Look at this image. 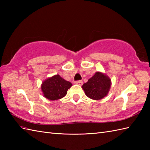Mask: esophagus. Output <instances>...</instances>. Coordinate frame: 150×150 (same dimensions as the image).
Masks as SVG:
<instances>
[{
    "instance_id": "1",
    "label": "esophagus",
    "mask_w": 150,
    "mask_h": 150,
    "mask_svg": "<svg viewBox=\"0 0 150 150\" xmlns=\"http://www.w3.org/2000/svg\"><path fill=\"white\" fill-rule=\"evenodd\" d=\"M75 83L77 84H78V85H79V86H82L83 82H82V81H76Z\"/></svg>"
}]
</instances>
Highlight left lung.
I'll use <instances>...</instances> for the list:
<instances>
[{
	"instance_id": "8db88e82",
	"label": "left lung",
	"mask_w": 150,
	"mask_h": 150,
	"mask_svg": "<svg viewBox=\"0 0 150 150\" xmlns=\"http://www.w3.org/2000/svg\"><path fill=\"white\" fill-rule=\"evenodd\" d=\"M111 85V81L107 75L100 71L95 73L82 88L86 95L91 99L101 100L107 96Z\"/></svg>"
}]
</instances>
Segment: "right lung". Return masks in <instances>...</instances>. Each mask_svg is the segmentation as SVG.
Segmentation results:
<instances>
[{
  "label": "right lung",
  "instance_id": "1",
  "mask_svg": "<svg viewBox=\"0 0 150 150\" xmlns=\"http://www.w3.org/2000/svg\"><path fill=\"white\" fill-rule=\"evenodd\" d=\"M72 84L64 80L59 75H55L46 79L41 84L44 97L50 100H57L66 96Z\"/></svg>",
  "mask_w": 150,
  "mask_h": 150
}]
</instances>
